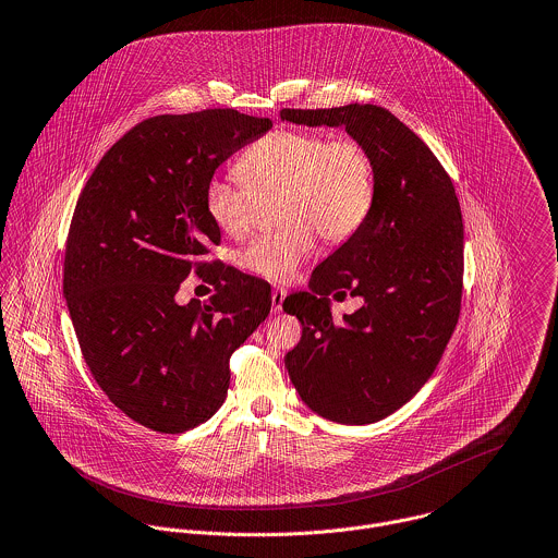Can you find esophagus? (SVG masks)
<instances>
[{
	"mask_svg": "<svg viewBox=\"0 0 558 558\" xmlns=\"http://www.w3.org/2000/svg\"><path fill=\"white\" fill-rule=\"evenodd\" d=\"M284 298H287V291H284L282 287H276V289L271 291V311H274V313H280V311H282Z\"/></svg>",
	"mask_w": 558,
	"mask_h": 558,
	"instance_id": "34e87169",
	"label": "esophagus"
}]
</instances>
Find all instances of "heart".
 Returning a JSON list of instances; mask_svg holds the SVG:
<instances>
[{
  "label": "heart",
  "mask_w": 558,
  "mask_h": 558,
  "mask_svg": "<svg viewBox=\"0 0 558 558\" xmlns=\"http://www.w3.org/2000/svg\"><path fill=\"white\" fill-rule=\"evenodd\" d=\"M239 180L210 178L204 210L226 234L250 230L260 202H274L276 232L254 236L239 265L265 280L284 282L315 252V230L341 243L367 221L376 197L369 151L354 138L313 130H276L250 145L236 160Z\"/></svg>",
  "instance_id": "b5f03b06"
}]
</instances>
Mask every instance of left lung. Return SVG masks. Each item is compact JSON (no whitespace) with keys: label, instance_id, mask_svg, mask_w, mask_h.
<instances>
[{"label":"left lung","instance_id":"left-lung-1","mask_svg":"<svg viewBox=\"0 0 558 558\" xmlns=\"http://www.w3.org/2000/svg\"><path fill=\"white\" fill-rule=\"evenodd\" d=\"M282 121L345 128L372 156L376 197L367 221L282 308L302 324L284 365L302 402L337 424H374L433 376L457 328L463 293V217L430 147L387 108H282ZM362 308L341 323L327 295Z\"/></svg>","mask_w":558,"mask_h":558}]
</instances>
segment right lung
Listing matches in <instances>:
<instances>
[{"label": "right lung", "instance_id": "add662e5", "mask_svg": "<svg viewBox=\"0 0 558 558\" xmlns=\"http://www.w3.org/2000/svg\"><path fill=\"white\" fill-rule=\"evenodd\" d=\"M269 128L234 108L149 117L104 154L77 197L62 278L77 343L108 400L156 433L219 411L232 352L271 311L265 280L202 260L221 241L204 210L208 180ZM191 270L218 293L180 307Z\"/></svg>", "mask_w": 558, "mask_h": 558}]
</instances>
